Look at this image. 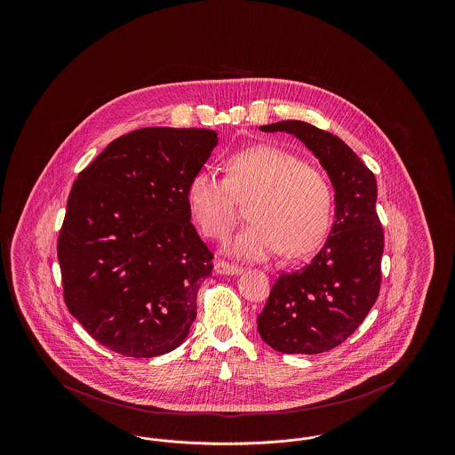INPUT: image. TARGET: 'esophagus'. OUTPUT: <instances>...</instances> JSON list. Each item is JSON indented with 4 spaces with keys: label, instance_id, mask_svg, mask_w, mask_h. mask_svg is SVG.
I'll return each mask as SVG.
<instances>
[{
    "label": "esophagus",
    "instance_id": "obj_1",
    "mask_svg": "<svg viewBox=\"0 0 455 455\" xmlns=\"http://www.w3.org/2000/svg\"><path fill=\"white\" fill-rule=\"evenodd\" d=\"M215 273L217 275H228V276H232V275L242 273V267H238L235 264H230V262H225V260H217L215 262Z\"/></svg>",
    "mask_w": 455,
    "mask_h": 455
}]
</instances>
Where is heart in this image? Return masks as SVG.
<instances>
[{"label": "heart", "instance_id": "b5f03b06", "mask_svg": "<svg viewBox=\"0 0 455 455\" xmlns=\"http://www.w3.org/2000/svg\"><path fill=\"white\" fill-rule=\"evenodd\" d=\"M227 177L199 171L188 186V206L201 232L227 237L238 220V199L249 201L252 220L227 245L240 259L278 254L302 256L324 237L331 215V189L324 175L282 148L259 145L235 153Z\"/></svg>", "mask_w": 455, "mask_h": 455}]
</instances>
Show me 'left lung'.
I'll use <instances>...</instances> for the list:
<instances>
[{
	"instance_id": "1",
	"label": "left lung",
	"mask_w": 455,
	"mask_h": 455,
	"mask_svg": "<svg viewBox=\"0 0 455 455\" xmlns=\"http://www.w3.org/2000/svg\"><path fill=\"white\" fill-rule=\"evenodd\" d=\"M259 130L293 134L314 153L334 189V221L312 260L275 282L258 331L276 351L324 353L358 329L379 297L384 232L377 180L343 140L308 123L280 121Z\"/></svg>"
}]
</instances>
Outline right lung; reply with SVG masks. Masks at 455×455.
<instances>
[{"mask_svg": "<svg viewBox=\"0 0 455 455\" xmlns=\"http://www.w3.org/2000/svg\"><path fill=\"white\" fill-rule=\"evenodd\" d=\"M217 131L143 128L114 140L75 180L58 238L65 302L119 355L184 343L213 254L191 223L188 186Z\"/></svg>", "mask_w": 455, "mask_h": 455, "instance_id": "right-lung-1", "label": "right lung"}]
</instances>
